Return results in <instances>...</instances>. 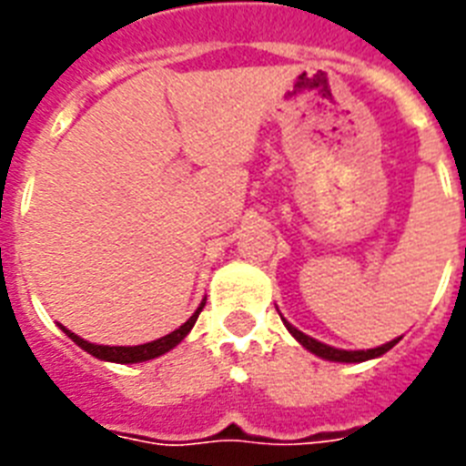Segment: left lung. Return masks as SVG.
<instances>
[{"instance_id": "1", "label": "left lung", "mask_w": 466, "mask_h": 466, "mask_svg": "<svg viewBox=\"0 0 466 466\" xmlns=\"http://www.w3.org/2000/svg\"><path fill=\"white\" fill-rule=\"evenodd\" d=\"M285 326H288V331L295 336V339L302 343V346L309 350V353L319 355V358H324V360H331V362H365V360H372V358H380V355H384L390 348H394L399 343V339L390 340V343H384V346H377V348H370V350H340V348H333V346H326V343H321V340L311 339V336H307V333H302L299 329H295L292 324H288L285 321Z\"/></svg>"}]
</instances>
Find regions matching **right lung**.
<instances>
[{
    "label": "right lung",
    "mask_w": 466,
    "mask_h": 466,
    "mask_svg": "<svg viewBox=\"0 0 466 466\" xmlns=\"http://www.w3.org/2000/svg\"><path fill=\"white\" fill-rule=\"evenodd\" d=\"M205 302L196 309V314L186 321V324H181L176 331L167 333V336H161V339L152 340V343H142V346H96V343H89V340L79 339L76 333H72L69 329H65V326H60L62 331L67 333L69 339L75 340L76 346L84 348L86 353H91L94 358H98V360H108V362H120V365H130V362H145V360H152V358H159V355L168 353L171 348L178 346L186 336H188V331L193 329V324H196L198 314L203 311Z\"/></svg>",
    "instance_id": "obj_1"
}]
</instances>
